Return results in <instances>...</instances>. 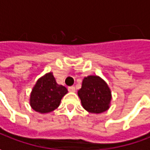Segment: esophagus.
I'll use <instances>...</instances> for the list:
<instances>
[{
    "instance_id": "obj_1",
    "label": "esophagus",
    "mask_w": 150,
    "mask_h": 150,
    "mask_svg": "<svg viewBox=\"0 0 150 150\" xmlns=\"http://www.w3.org/2000/svg\"><path fill=\"white\" fill-rule=\"evenodd\" d=\"M69 91H70V92H75V86H69L68 88Z\"/></svg>"
}]
</instances>
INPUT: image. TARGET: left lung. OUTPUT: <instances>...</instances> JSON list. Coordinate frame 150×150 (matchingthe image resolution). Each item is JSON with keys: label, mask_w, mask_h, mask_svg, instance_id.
Here are the masks:
<instances>
[{"label": "left lung", "mask_w": 150, "mask_h": 150, "mask_svg": "<svg viewBox=\"0 0 150 150\" xmlns=\"http://www.w3.org/2000/svg\"><path fill=\"white\" fill-rule=\"evenodd\" d=\"M78 96L82 107L91 113H101L110 108L112 91L107 82L98 75L85 77Z\"/></svg>", "instance_id": "left-lung-1"}]
</instances>
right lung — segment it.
I'll use <instances>...</instances> for the list:
<instances>
[{
  "label": "right lung",
  "instance_id": "1",
  "mask_svg": "<svg viewBox=\"0 0 150 150\" xmlns=\"http://www.w3.org/2000/svg\"><path fill=\"white\" fill-rule=\"evenodd\" d=\"M68 90L56 82L52 72L40 77L30 94V106L39 113H49L59 108L62 97Z\"/></svg>",
  "mask_w": 150,
  "mask_h": 150
}]
</instances>
